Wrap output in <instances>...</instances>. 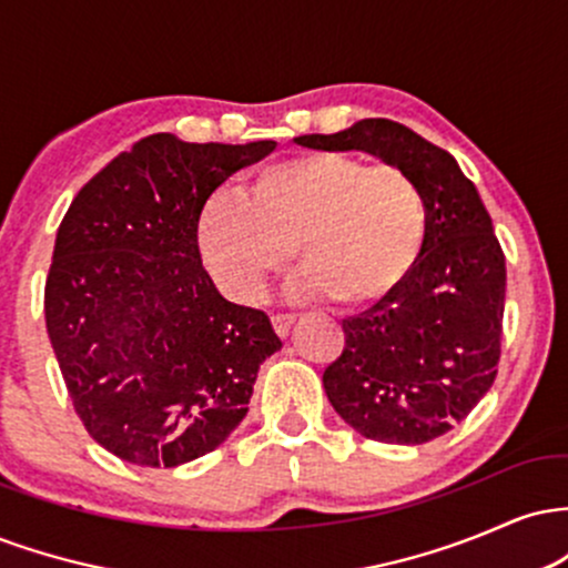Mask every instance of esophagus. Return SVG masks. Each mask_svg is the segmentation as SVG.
Here are the masks:
<instances>
[{
  "label": "esophagus",
  "instance_id": "obj_1",
  "mask_svg": "<svg viewBox=\"0 0 568 568\" xmlns=\"http://www.w3.org/2000/svg\"><path fill=\"white\" fill-rule=\"evenodd\" d=\"M272 325H275V334L280 338H285L293 328V317L291 315H275V317H272Z\"/></svg>",
  "mask_w": 568,
  "mask_h": 568
}]
</instances>
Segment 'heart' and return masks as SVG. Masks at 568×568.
<instances>
[{
  "label": "heart",
  "instance_id": "obj_1",
  "mask_svg": "<svg viewBox=\"0 0 568 568\" xmlns=\"http://www.w3.org/2000/svg\"><path fill=\"white\" fill-rule=\"evenodd\" d=\"M194 237L202 266L232 302L262 298L266 280L296 253L304 266L291 280L293 296L363 310L393 296L419 264L427 205L400 168L310 152L258 168L243 192L207 194Z\"/></svg>",
  "mask_w": 568,
  "mask_h": 568
}]
</instances>
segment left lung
Returning <instances> with one entry per match:
<instances>
[{
    "mask_svg": "<svg viewBox=\"0 0 568 568\" xmlns=\"http://www.w3.org/2000/svg\"><path fill=\"white\" fill-rule=\"evenodd\" d=\"M298 146L366 152L400 168L427 205L419 264L393 296L342 323V357L323 374L331 406L371 440L419 446L448 433L491 389L507 270L478 189L452 154L393 120H361Z\"/></svg>",
    "mask_w": 568,
    "mask_h": 568,
    "instance_id": "obj_1",
    "label": "left lung"
}]
</instances>
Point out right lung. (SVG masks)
Returning <instances> with one entry per match:
<instances>
[{
    "instance_id": "1",
    "label": "right lung",
    "mask_w": 568,
    "mask_h": 568,
    "mask_svg": "<svg viewBox=\"0 0 568 568\" xmlns=\"http://www.w3.org/2000/svg\"><path fill=\"white\" fill-rule=\"evenodd\" d=\"M275 146L146 135L58 226L48 336L84 429L120 459L179 467L213 452L283 347L264 312L221 296L194 237L207 194Z\"/></svg>"
}]
</instances>
